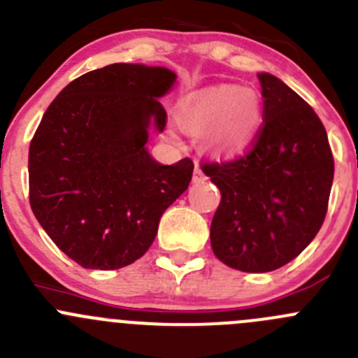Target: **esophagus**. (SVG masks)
<instances>
[{"mask_svg": "<svg viewBox=\"0 0 358 358\" xmlns=\"http://www.w3.org/2000/svg\"><path fill=\"white\" fill-rule=\"evenodd\" d=\"M192 180H194V183H201V182H204V180H206V176H204V173H203V169H201L199 162H196V168H194Z\"/></svg>", "mask_w": 358, "mask_h": 358, "instance_id": "obj_1", "label": "esophagus"}]
</instances>
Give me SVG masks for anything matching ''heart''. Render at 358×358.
I'll return each instance as SVG.
<instances>
[{"label":"heart","instance_id":"obj_1","mask_svg":"<svg viewBox=\"0 0 358 358\" xmlns=\"http://www.w3.org/2000/svg\"><path fill=\"white\" fill-rule=\"evenodd\" d=\"M175 117L183 129L203 136L211 155L236 159L245 155L259 138L264 103L255 89L218 83L183 96Z\"/></svg>","mask_w":358,"mask_h":358}]
</instances>
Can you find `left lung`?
<instances>
[{
    "mask_svg": "<svg viewBox=\"0 0 358 358\" xmlns=\"http://www.w3.org/2000/svg\"><path fill=\"white\" fill-rule=\"evenodd\" d=\"M257 76L264 126L253 148L232 162L201 166L222 194L211 248L245 273L275 271L313 241L334 178L327 133L313 108L278 76Z\"/></svg>",
    "mask_w": 358,
    "mask_h": 358,
    "instance_id": "obj_1",
    "label": "left lung"
}]
</instances>
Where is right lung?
<instances>
[{
  "label": "right lung",
  "mask_w": 358,
  "mask_h": 358,
  "mask_svg": "<svg viewBox=\"0 0 358 358\" xmlns=\"http://www.w3.org/2000/svg\"><path fill=\"white\" fill-rule=\"evenodd\" d=\"M162 66H105L78 76L45 112L29 145V203L52 241L85 269H120L154 243L162 213L189 189L194 162L147 150L162 133Z\"/></svg>",
  "instance_id": "1"
}]
</instances>
